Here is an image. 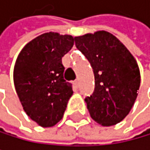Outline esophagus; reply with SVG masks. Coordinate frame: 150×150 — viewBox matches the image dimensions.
Returning <instances> with one entry per match:
<instances>
[{
    "instance_id": "obj_1",
    "label": "esophagus",
    "mask_w": 150,
    "mask_h": 150,
    "mask_svg": "<svg viewBox=\"0 0 150 150\" xmlns=\"http://www.w3.org/2000/svg\"><path fill=\"white\" fill-rule=\"evenodd\" d=\"M73 84H74V86H75L76 88H78V87H79V81H78V80H75V81H73Z\"/></svg>"
}]
</instances>
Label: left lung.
Listing matches in <instances>:
<instances>
[{"instance_id": "left-lung-1", "label": "left lung", "mask_w": 150, "mask_h": 150, "mask_svg": "<svg viewBox=\"0 0 150 150\" xmlns=\"http://www.w3.org/2000/svg\"><path fill=\"white\" fill-rule=\"evenodd\" d=\"M74 39L95 76L94 92L84 100L90 116L102 126L119 123L129 113L139 90L140 71L135 59L115 35L105 31Z\"/></svg>"}]
</instances>
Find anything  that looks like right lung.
<instances>
[{"label":"right lung","instance_id":"add662e5","mask_svg":"<svg viewBox=\"0 0 150 150\" xmlns=\"http://www.w3.org/2000/svg\"><path fill=\"white\" fill-rule=\"evenodd\" d=\"M73 44L71 35L46 33L28 43L17 58L15 88L25 113L41 127H52L62 119L73 94L62 64Z\"/></svg>","mask_w":150,"mask_h":150}]
</instances>
